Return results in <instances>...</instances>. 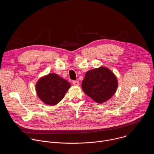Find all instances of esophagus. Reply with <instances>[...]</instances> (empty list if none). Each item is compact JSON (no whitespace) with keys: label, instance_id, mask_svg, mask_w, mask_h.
I'll return each instance as SVG.
<instances>
[{"label":"esophagus","instance_id":"1","mask_svg":"<svg viewBox=\"0 0 154 154\" xmlns=\"http://www.w3.org/2000/svg\"><path fill=\"white\" fill-rule=\"evenodd\" d=\"M72 83H73L74 85H75V86L79 85V82L78 80H74V81L72 82Z\"/></svg>","mask_w":154,"mask_h":154}]
</instances>
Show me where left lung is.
Instances as JSON below:
<instances>
[{
    "label": "left lung",
    "mask_w": 154,
    "mask_h": 154,
    "mask_svg": "<svg viewBox=\"0 0 154 154\" xmlns=\"http://www.w3.org/2000/svg\"><path fill=\"white\" fill-rule=\"evenodd\" d=\"M118 80L108 68L100 67L88 71L82 83L84 93L97 103L104 102L115 93Z\"/></svg>",
    "instance_id": "8db88e82"
}]
</instances>
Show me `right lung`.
Masks as SVG:
<instances>
[{"label":"right lung","instance_id":"1","mask_svg":"<svg viewBox=\"0 0 154 154\" xmlns=\"http://www.w3.org/2000/svg\"><path fill=\"white\" fill-rule=\"evenodd\" d=\"M70 86L68 81L57 74H49L38 80L36 85V91L43 102L55 105L63 99Z\"/></svg>","mask_w":154,"mask_h":154}]
</instances>
